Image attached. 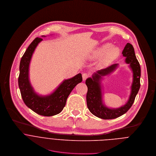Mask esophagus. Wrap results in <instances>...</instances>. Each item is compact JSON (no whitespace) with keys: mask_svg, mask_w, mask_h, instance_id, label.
<instances>
[{"mask_svg":"<svg viewBox=\"0 0 156 156\" xmlns=\"http://www.w3.org/2000/svg\"><path fill=\"white\" fill-rule=\"evenodd\" d=\"M89 75L88 73H83L82 74V79H83V80L85 81L88 77Z\"/></svg>","mask_w":156,"mask_h":156,"instance_id":"obj_1","label":"esophagus"}]
</instances>
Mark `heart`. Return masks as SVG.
<instances>
[{
    "instance_id": "b5f03b06",
    "label": "heart",
    "mask_w": 156,
    "mask_h": 156,
    "mask_svg": "<svg viewBox=\"0 0 156 156\" xmlns=\"http://www.w3.org/2000/svg\"><path fill=\"white\" fill-rule=\"evenodd\" d=\"M111 46V44H106L98 49L94 55V56L97 58L103 56L101 59V65L103 66L110 65L119 55V49Z\"/></svg>"
}]
</instances>
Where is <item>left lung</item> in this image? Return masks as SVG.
Returning <instances> with one entry per match:
<instances>
[{
	"mask_svg": "<svg viewBox=\"0 0 156 156\" xmlns=\"http://www.w3.org/2000/svg\"><path fill=\"white\" fill-rule=\"evenodd\" d=\"M123 56L126 57V63L129 64L133 71V83L131 87V93L127 103L120 108L110 109L106 107L103 102L101 80L105 76L113 72L117 67V64L98 71L88 78L85 83L88 87L87 93V105L91 114L103 119H112L126 113L132 107L135 97L140 88L141 68L140 63L135 56L134 48L132 44L127 43L122 51Z\"/></svg>",
	"mask_w": 156,
	"mask_h": 156,
	"instance_id": "left-lung-1",
	"label": "left lung"
}]
</instances>
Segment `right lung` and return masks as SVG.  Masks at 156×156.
I'll use <instances>...</instances> for the list:
<instances>
[{
    "instance_id": "1",
    "label": "right lung",
    "mask_w": 156,
    "mask_h": 156,
    "mask_svg": "<svg viewBox=\"0 0 156 156\" xmlns=\"http://www.w3.org/2000/svg\"><path fill=\"white\" fill-rule=\"evenodd\" d=\"M42 41V38H36L22 56L20 64L18 85L23 100L29 108L41 115L53 116L63 109L68 96L76 85L82 81V77L79 73L71 79L65 80L48 95L37 94L29 82V68L33 54Z\"/></svg>"
}]
</instances>
